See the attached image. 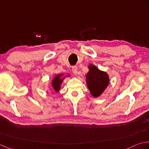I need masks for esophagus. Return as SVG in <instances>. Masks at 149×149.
Listing matches in <instances>:
<instances>
[{"label":"esophagus","instance_id":"1","mask_svg":"<svg viewBox=\"0 0 149 149\" xmlns=\"http://www.w3.org/2000/svg\"><path fill=\"white\" fill-rule=\"evenodd\" d=\"M72 72H73L74 74L77 75V72H78V68L77 67L76 65H73L72 66Z\"/></svg>","mask_w":149,"mask_h":149}]
</instances>
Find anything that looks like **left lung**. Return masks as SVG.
<instances>
[{"instance_id": "obj_1", "label": "left lung", "mask_w": 149, "mask_h": 149, "mask_svg": "<svg viewBox=\"0 0 149 149\" xmlns=\"http://www.w3.org/2000/svg\"><path fill=\"white\" fill-rule=\"evenodd\" d=\"M89 71L86 75L88 89L94 97H98L107 87L109 80L107 74L92 64L89 66Z\"/></svg>"}]
</instances>
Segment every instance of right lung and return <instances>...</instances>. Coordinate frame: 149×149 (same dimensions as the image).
<instances>
[{
	"mask_svg": "<svg viewBox=\"0 0 149 149\" xmlns=\"http://www.w3.org/2000/svg\"><path fill=\"white\" fill-rule=\"evenodd\" d=\"M61 75L62 74L56 75L52 81V86L56 92H58L60 90V84L62 82L63 78H61Z\"/></svg>",
	"mask_w": 149,
	"mask_h": 149,
	"instance_id": "right-lung-1",
	"label": "right lung"
}]
</instances>
